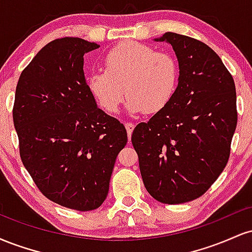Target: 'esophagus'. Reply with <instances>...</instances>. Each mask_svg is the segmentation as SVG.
<instances>
[{"instance_id": "1", "label": "esophagus", "mask_w": 252, "mask_h": 252, "mask_svg": "<svg viewBox=\"0 0 252 252\" xmlns=\"http://www.w3.org/2000/svg\"><path fill=\"white\" fill-rule=\"evenodd\" d=\"M124 126H126V132H128V137H129V140H130V137H131V134H132V130H134V128H135V124L134 123H130V122H126V124H124Z\"/></svg>"}]
</instances>
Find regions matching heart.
<instances>
[{"label": "heart", "instance_id": "obj_1", "mask_svg": "<svg viewBox=\"0 0 252 252\" xmlns=\"http://www.w3.org/2000/svg\"><path fill=\"white\" fill-rule=\"evenodd\" d=\"M179 63L168 52L156 51L143 43H120L104 58V70L88 77V89L100 109L115 114L129 97L131 114H156L166 108L178 89Z\"/></svg>", "mask_w": 252, "mask_h": 252}]
</instances>
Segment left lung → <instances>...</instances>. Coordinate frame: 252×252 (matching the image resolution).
I'll use <instances>...</instances> for the list:
<instances>
[{"instance_id": "obj_1", "label": "left lung", "mask_w": 252, "mask_h": 252, "mask_svg": "<svg viewBox=\"0 0 252 252\" xmlns=\"http://www.w3.org/2000/svg\"><path fill=\"white\" fill-rule=\"evenodd\" d=\"M178 58L175 96L131 135L146 189L163 204L192 201L226 166L237 126L233 78L212 48L193 37L164 33Z\"/></svg>"}]
</instances>
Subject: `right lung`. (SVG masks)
Returning <instances> with one entry per match:
<instances>
[{
	"mask_svg": "<svg viewBox=\"0 0 252 252\" xmlns=\"http://www.w3.org/2000/svg\"><path fill=\"white\" fill-rule=\"evenodd\" d=\"M99 45L63 37L41 48L17 82L13 109L20 155L37 189L67 209L96 210L109 192L124 126L97 106L84 54Z\"/></svg>",
	"mask_w": 252,
	"mask_h": 252,
	"instance_id": "1",
	"label": "right lung"
}]
</instances>
